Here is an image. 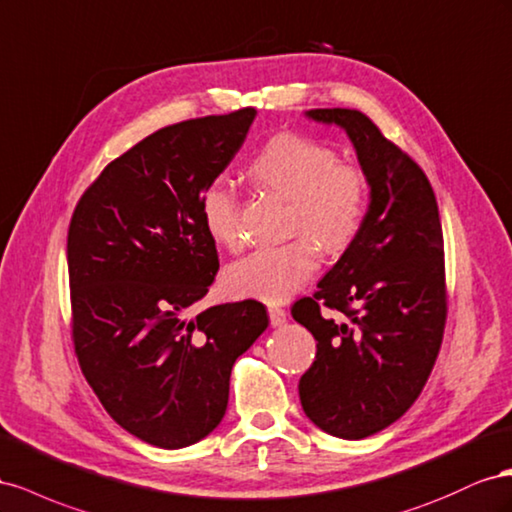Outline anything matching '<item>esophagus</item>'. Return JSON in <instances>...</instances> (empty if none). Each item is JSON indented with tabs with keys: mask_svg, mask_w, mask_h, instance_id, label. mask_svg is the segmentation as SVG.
<instances>
[{
	"mask_svg": "<svg viewBox=\"0 0 512 512\" xmlns=\"http://www.w3.org/2000/svg\"><path fill=\"white\" fill-rule=\"evenodd\" d=\"M268 315H270V324L272 326H283L285 321H287V313H285V309H281V306H270Z\"/></svg>",
	"mask_w": 512,
	"mask_h": 512,
	"instance_id": "1",
	"label": "esophagus"
}]
</instances>
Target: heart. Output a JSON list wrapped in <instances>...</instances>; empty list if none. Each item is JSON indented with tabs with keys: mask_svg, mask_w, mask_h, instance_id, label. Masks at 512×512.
<instances>
[{
	"mask_svg": "<svg viewBox=\"0 0 512 512\" xmlns=\"http://www.w3.org/2000/svg\"><path fill=\"white\" fill-rule=\"evenodd\" d=\"M248 175L264 191L289 199L287 233L300 236L255 248L233 261L223 281L231 296L285 302L315 274L317 244L339 253L358 236L369 208L367 175L328 145L294 133L272 137L251 160ZM199 214L214 242L240 246V199L229 184L216 180L203 188Z\"/></svg>",
	"mask_w": 512,
	"mask_h": 512,
	"instance_id": "heart-1",
	"label": "heart"
}]
</instances>
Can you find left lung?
I'll use <instances>...</instances> for the list:
<instances>
[{"mask_svg": "<svg viewBox=\"0 0 512 512\" xmlns=\"http://www.w3.org/2000/svg\"><path fill=\"white\" fill-rule=\"evenodd\" d=\"M306 115L352 139L371 203L313 298L291 306L317 341L315 362L298 384L300 403L321 431L362 440L410 410L440 354L448 313L442 223L425 171L367 115ZM334 310L341 320L329 315Z\"/></svg>", "mask_w": 512, "mask_h": 512, "instance_id": "left-lung-1", "label": "left lung"}]
</instances>
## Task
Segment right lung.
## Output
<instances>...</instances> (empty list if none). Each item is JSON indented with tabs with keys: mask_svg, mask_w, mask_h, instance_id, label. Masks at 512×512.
Returning <instances> with one entry per match:
<instances>
[{
	"mask_svg": "<svg viewBox=\"0 0 512 512\" xmlns=\"http://www.w3.org/2000/svg\"><path fill=\"white\" fill-rule=\"evenodd\" d=\"M255 115L246 107L156 130L102 169L70 218L79 367L109 416L158 448L191 446L218 427L233 362L268 328L257 300L186 315L218 272L199 197Z\"/></svg>",
	"mask_w": 512,
	"mask_h": 512,
	"instance_id": "right-lung-1",
	"label": "right lung"
}]
</instances>
